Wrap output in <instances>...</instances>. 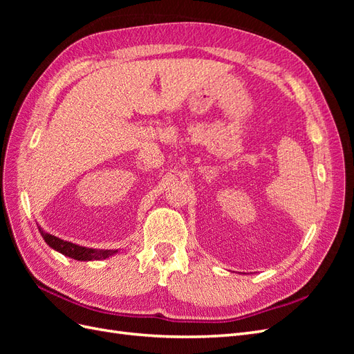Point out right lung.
Listing matches in <instances>:
<instances>
[{
  "mask_svg": "<svg viewBox=\"0 0 354 354\" xmlns=\"http://www.w3.org/2000/svg\"><path fill=\"white\" fill-rule=\"evenodd\" d=\"M39 233L41 236L44 238V241L47 242L48 246H51L53 250L59 251L60 254L71 257V259L80 260V261H91V260H103L108 259V257L116 254L118 251H112V250H93V248H85V246H80L77 243H72L68 241H63L60 238L53 236L50 233H46L41 227Z\"/></svg>",
  "mask_w": 354,
  "mask_h": 354,
  "instance_id": "right-lung-1",
  "label": "right lung"
}]
</instances>
